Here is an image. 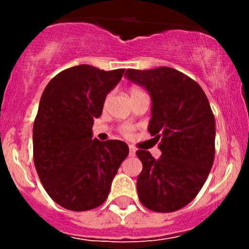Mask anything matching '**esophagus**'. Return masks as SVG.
<instances>
[{
  "mask_svg": "<svg viewBox=\"0 0 249 249\" xmlns=\"http://www.w3.org/2000/svg\"><path fill=\"white\" fill-rule=\"evenodd\" d=\"M135 154H136V149H135V147L129 145V155L130 157H135Z\"/></svg>",
  "mask_w": 249,
  "mask_h": 249,
  "instance_id": "34e87169",
  "label": "esophagus"
}]
</instances>
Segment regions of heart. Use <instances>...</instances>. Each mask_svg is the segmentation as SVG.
<instances>
[{
    "label": "heart",
    "mask_w": 249,
    "mask_h": 249,
    "mask_svg": "<svg viewBox=\"0 0 249 249\" xmlns=\"http://www.w3.org/2000/svg\"><path fill=\"white\" fill-rule=\"evenodd\" d=\"M140 92H143V91L141 89H139V88H132V89L130 90V94L131 95L140 94ZM119 131L122 132V135L129 137V136H131L132 132H134V126L130 124H124V125H122V126H119Z\"/></svg>",
    "instance_id": "obj_1"
}]
</instances>
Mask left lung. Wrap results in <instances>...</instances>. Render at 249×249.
<instances>
[{"instance_id": "1", "label": "left lung", "mask_w": 249, "mask_h": 249, "mask_svg": "<svg viewBox=\"0 0 249 249\" xmlns=\"http://www.w3.org/2000/svg\"><path fill=\"white\" fill-rule=\"evenodd\" d=\"M125 77L150 94L148 131L161 150L158 160L148 150L136 152L143 165L139 199L154 212H175L193 201L207 179L215 153L214 115L202 88L177 70L129 69Z\"/></svg>"}]
</instances>
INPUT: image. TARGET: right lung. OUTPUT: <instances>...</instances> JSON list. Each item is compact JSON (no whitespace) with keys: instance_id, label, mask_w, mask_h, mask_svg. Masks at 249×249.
<instances>
[{"instance_id":"right-lung-1","label":"right lung","mask_w":249,"mask_h":249,"mask_svg":"<svg viewBox=\"0 0 249 249\" xmlns=\"http://www.w3.org/2000/svg\"><path fill=\"white\" fill-rule=\"evenodd\" d=\"M124 69L70 67L46 87L34 123V161L44 189L71 211L101 206L129 147L119 140H92V125Z\"/></svg>"}]
</instances>
